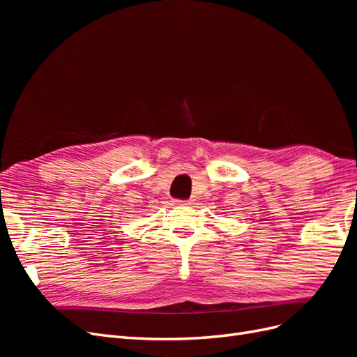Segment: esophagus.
<instances>
[{"mask_svg":"<svg viewBox=\"0 0 357 357\" xmlns=\"http://www.w3.org/2000/svg\"><path fill=\"white\" fill-rule=\"evenodd\" d=\"M172 202L177 204V205H189L190 199H174Z\"/></svg>","mask_w":357,"mask_h":357,"instance_id":"1","label":"esophagus"}]
</instances>
